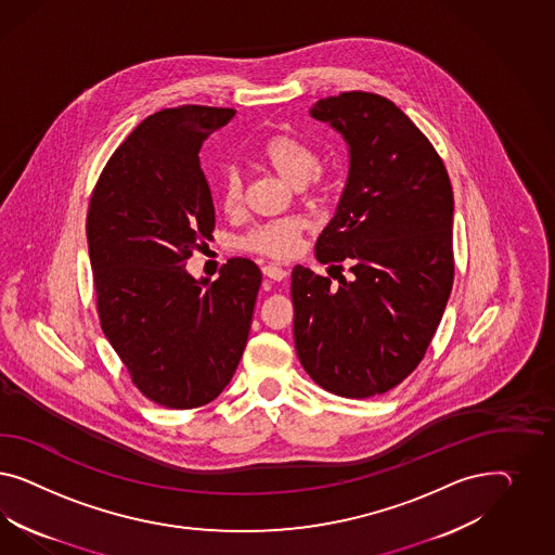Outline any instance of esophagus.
Wrapping results in <instances>:
<instances>
[{"instance_id": "obj_1", "label": "esophagus", "mask_w": 555, "mask_h": 555, "mask_svg": "<svg viewBox=\"0 0 555 555\" xmlns=\"http://www.w3.org/2000/svg\"><path fill=\"white\" fill-rule=\"evenodd\" d=\"M262 272H264V276H269L270 281H283V279H286V274H288V270L281 269L276 264L262 267Z\"/></svg>"}]
</instances>
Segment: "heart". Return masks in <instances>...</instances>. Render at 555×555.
<instances>
[{"label": "heart", "instance_id": "obj_1", "mask_svg": "<svg viewBox=\"0 0 555 555\" xmlns=\"http://www.w3.org/2000/svg\"><path fill=\"white\" fill-rule=\"evenodd\" d=\"M260 163L270 168L286 185L301 186L309 193L320 191L318 172V152L299 138L288 134H276L269 138L260 151ZM242 177L235 168L223 172L221 181V205L225 211H235L242 205ZM305 230V219L285 218L256 225L242 237L240 246L248 253L270 256V258H286L299 248V237Z\"/></svg>", "mask_w": 555, "mask_h": 555}]
</instances>
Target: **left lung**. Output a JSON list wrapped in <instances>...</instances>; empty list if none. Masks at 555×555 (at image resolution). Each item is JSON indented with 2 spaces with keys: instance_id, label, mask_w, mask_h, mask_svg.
<instances>
[{
  "instance_id": "obj_1",
  "label": "left lung",
  "mask_w": 555,
  "mask_h": 555,
  "mask_svg": "<svg viewBox=\"0 0 555 555\" xmlns=\"http://www.w3.org/2000/svg\"><path fill=\"white\" fill-rule=\"evenodd\" d=\"M309 114L346 140L350 168L315 244L336 285L293 269L295 348L321 388L366 399L403 383L436 334L454 283V193L431 142L387 98L346 91Z\"/></svg>"
}]
</instances>
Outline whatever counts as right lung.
Masks as SVG:
<instances>
[{"instance_id": "1", "label": "right lung", "mask_w": 555, "mask_h": 555, "mask_svg": "<svg viewBox=\"0 0 555 555\" xmlns=\"http://www.w3.org/2000/svg\"><path fill=\"white\" fill-rule=\"evenodd\" d=\"M234 116L207 105L152 114L112 154L89 202L101 330L140 392L168 409L211 403L228 387L262 283L248 258L228 260L214 283L185 269L216 228L203 140Z\"/></svg>"}]
</instances>
